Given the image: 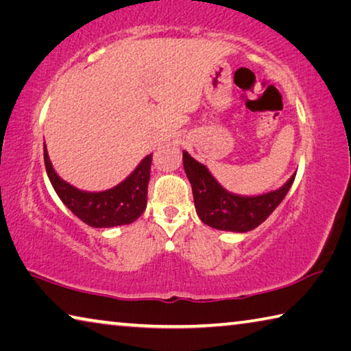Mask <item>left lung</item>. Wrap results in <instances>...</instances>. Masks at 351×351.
Masks as SVG:
<instances>
[{
	"label": "left lung",
	"mask_w": 351,
	"mask_h": 351,
	"mask_svg": "<svg viewBox=\"0 0 351 351\" xmlns=\"http://www.w3.org/2000/svg\"><path fill=\"white\" fill-rule=\"evenodd\" d=\"M182 164L192 184L195 209L201 221L213 229L229 232H247L263 223L287 197L295 178L294 173L280 189L272 192L257 197H243L228 192L212 176L209 169L187 152H182Z\"/></svg>",
	"instance_id": "8db88e82"
}]
</instances>
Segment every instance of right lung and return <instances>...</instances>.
I'll return each mask as SVG.
<instances>
[{"label": "right lung", "mask_w": 351, "mask_h": 351, "mask_svg": "<svg viewBox=\"0 0 351 351\" xmlns=\"http://www.w3.org/2000/svg\"><path fill=\"white\" fill-rule=\"evenodd\" d=\"M45 150V165L58 198L68 209L91 228H114L138 219L147 207V189L150 181L152 154L139 162L125 180L104 192H86L62 180L56 173L49 154Z\"/></svg>", "instance_id": "add662e5"}]
</instances>
